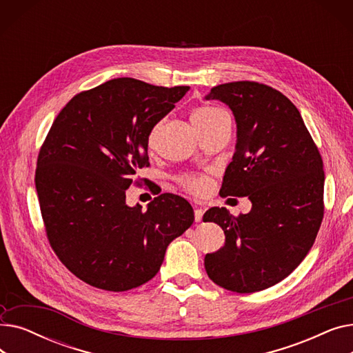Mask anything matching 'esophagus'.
Masks as SVG:
<instances>
[{
  "instance_id": "obj_1",
  "label": "esophagus",
  "mask_w": 353,
  "mask_h": 353,
  "mask_svg": "<svg viewBox=\"0 0 353 353\" xmlns=\"http://www.w3.org/2000/svg\"><path fill=\"white\" fill-rule=\"evenodd\" d=\"M203 209H199V208H194V220L196 221H201V219H203Z\"/></svg>"
}]
</instances>
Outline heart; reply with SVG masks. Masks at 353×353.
<instances>
[{
  "label": "heart",
  "instance_id": "obj_1",
  "mask_svg": "<svg viewBox=\"0 0 353 353\" xmlns=\"http://www.w3.org/2000/svg\"><path fill=\"white\" fill-rule=\"evenodd\" d=\"M226 116V113L223 110H220L217 107L213 105H203L199 107L194 113L192 114V120L194 123V125L203 132L209 127H212L213 124H216L221 117ZM159 123L150 130L147 137V144L150 148L154 147L156 143V137H157V132H159ZM179 183L181 186L186 189L189 193L192 194H203L206 193L209 189V179L206 176H197V174H184L181 177H179Z\"/></svg>",
  "mask_w": 353,
  "mask_h": 353
}]
</instances>
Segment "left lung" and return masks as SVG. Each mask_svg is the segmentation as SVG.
<instances>
[{"instance_id": "1", "label": "left lung", "mask_w": 353, "mask_h": 353, "mask_svg": "<svg viewBox=\"0 0 353 353\" xmlns=\"http://www.w3.org/2000/svg\"><path fill=\"white\" fill-rule=\"evenodd\" d=\"M208 100L226 103L237 143L220 193L249 197L248 214L209 209L203 220L225 232V246L205 257L210 279L228 290L253 293L283 281L301 265L319 232L325 205L321 153L296 105L256 81L212 88Z\"/></svg>"}]
</instances>
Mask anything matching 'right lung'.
I'll list each match as a JSON object with an SVG mask.
<instances>
[{
  "label": "right lung",
  "instance_id": "1",
  "mask_svg": "<svg viewBox=\"0 0 353 353\" xmlns=\"http://www.w3.org/2000/svg\"><path fill=\"white\" fill-rule=\"evenodd\" d=\"M189 88L114 79L79 92L55 117L37 159L35 189L51 249L87 285L139 288L193 225V208L177 194L154 197L147 210L125 205L137 170L150 165L148 133Z\"/></svg>",
  "mask_w": 353,
  "mask_h": 353
}]
</instances>
